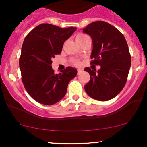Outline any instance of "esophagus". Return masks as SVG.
<instances>
[{"label": "esophagus", "mask_w": 147, "mask_h": 147, "mask_svg": "<svg viewBox=\"0 0 147 147\" xmlns=\"http://www.w3.org/2000/svg\"><path fill=\"white\" fill-rule=\"evenodd\" d=\"M82 72V70H81V69H78V70H77V75H79Z\"/></svg>", "instance_id": "1"}]
</instances>
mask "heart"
<instances>
[{
	"mask_svg": "<svg viewBox=\"0 0 147 147\" xmlns=\"http://www.w3.org/2000/svg\"><path fill=\"white\" fill-rule=\"evenodd\" d=\"M88 37H89V36H88L87 34H86L79 33L77 35V36H76V41L79 43V42L82 41L83 40L85 39V38H88ZM73 63L75 64V65H77V66H79V65L82 64V63H81V61L79 60H74Z\"/></svg>",
	"mask_w": 147,
	"mask_h": 147,
	"instance_id": "obj_1",
	"label": "heart"
}]
</instances>
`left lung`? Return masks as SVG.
<instances>
[{
	"label": "left lung",
	"mask_w": 147,
	"mask_h": 147,
	"mask_svg": "<svg viewBox=\"0 0 147 147\" xmlns=\"http://www.w3.org/2000/svg\"><path fill=\"white\" fill-rule=\"evenodd\" d=\"M83 32L92 40L90 64L101 66L97 72L84 69L90 76L84 88L92 98L110 100L122 91L127 81L131 63L127 42L117 28L104 21L92 22Z\"/></svg>",
	"instance_id": "obj_1"
}]
</instances>
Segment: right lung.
Returning a JSON list of instances; mask_svg holds the SVG:
<instances>
[{
    "label": "right lung",
    "mask_w": 147,
    "mask_h": 147,
    "mask_svg": "<svg viewBox=\"0 0 147 147\" xmlns=\"http://www.w3.org/2000/svg\"><path fill=\"white\" fill-rule=\"evenodd\" d=\"M77 28H61L43 23L25 36L22 45L19 66L25 90L40 104L52 105L60 101L67 92L68 85L77 70L67 67L55 74L52 59L61 52L64 41Z\"/></svg>",
    "instance_id": "obj_1"
}]
</instances>
